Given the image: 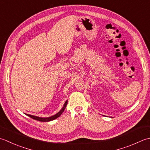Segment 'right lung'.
I'll return each instance as SVG.
<instances>
[{"label":"right lung","mask_w":150,"mask_h":150,"mask_svg":"<svg viewBox=\"0 0 150 150\" xmlns=\"http://www.w3.org/2000/svg\"><path fill=\"white\" fill-rule=\"evenodd\" d=\"M67 104V101H66L65 102V103H64V106L62 107V108L58 112V113H57L54 116H52L51 117H47V118H42V117H38V116H33V115H30V114H26V115H27L28 116L30 117L31 118L34 119V120H36L38 121H40V122H50V121H52V120H53L56 118H57L59 117L63 113V112L65 110V108L66 107V105Z\"/></svg>","instance_id":"obj_1"}]
</instances>
